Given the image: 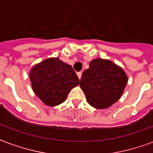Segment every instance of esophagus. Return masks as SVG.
<instances>
[{
    "mask_svg": "<svg viewBox=\"0 0 153 153\" xmlns=\"http://www.w3.org/2000/svg\"><path fill=\"white\" fill-rule=\"evenodd\" d=\"M77 75H78V77H79V79H81V77H82V72H78L77 73Z\"/></svg>",
    "mask_w": 153,
    "mask_h": 153,
    "instance_id": "1",
    "label": "esophagus"
}]
</instances>
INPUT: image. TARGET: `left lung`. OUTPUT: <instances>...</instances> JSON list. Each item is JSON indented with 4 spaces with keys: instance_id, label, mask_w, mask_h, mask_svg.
Listing matches in <instances>:
<instances>
[{
    "instance_id": "obj_1",
    "label": "left lung",
    "mask_w": 153,
    "mask_h": 153,
    "mask_svg": "<svg viewBox=\"0 0 153 153\" xmlns=\"http://www.w3.org/2000/svg\"><path fill=\"white\" fill-rule=\"evenodd\" d=\"M127 81L120 67L110 60L95 59L83 71L79 85L91 106L105 109L120 99Z\"/></svg>"
}]
</instances>
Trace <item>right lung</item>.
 Instances as JSON below:
<instances>
[{"instance_id": "right-lung-1", "label": "right lung", "mask_w": 153, "mask_h": 153, "mask_svg": "<svg viewBox=\"0 0 153 153\" xmlns=\"http://www.w3.org/2000/svg\"><path fill=\"white\" fill-rule=\"evenodd\" d=\"M29 77L35 94L50 106L63 102L70 90L79 84L72 66L58 58H49L35 65Z\"/></svg>"}]
</instances>
